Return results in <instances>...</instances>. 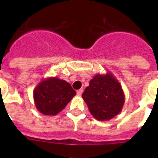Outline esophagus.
<instances>
[{
	"label": "esophagus",
	"instance_id": "obj_1",
	"mask_svg": "<svg viewBox=\"0 0 158 158\" xmlns=\"http://www.w3.org/2000/svg\"><path fill=\"white\" fill-rule=\"evenodd\" d=\"M77 95H79V96H80L81 95H82V92H83V89H79V90H77Z\"/></svg>",
	"mask_w": 158,
	"mask_h": 158
}]
</instances>
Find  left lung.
I'll return each mask as SVG.
<instances>
[{
  "instance_id": "8db88e82",
  "label": "left lung",
  "mask_w": 158,
  "mask_h": 158,
  "mask_svg": "<svg viewBox=\"0 0 158 158\" xmlns=\"http://www.w3.org/2000/svg\"><path fill=\"white\" fill-rule=\"evenodd\" d=\"M91 114L98 121H108L120 113L125 98L120 82L108 72L96 74L82 95Z\"/></svg>"
}]
</instances>
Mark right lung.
<instances>
[{"label":"right lung","instance_id":"right-lung-1","mask_svg":"<svg viewBox=\"0 0 158 158\" xmlns=\"http://www.w3.org/2000/svg\"><path fill=\"white\" fill-rule=\"evenodd\" d=\"M76 95L69 82L56 77L43 79L33 90L36 108L45 115L58 114Z\"/></svg>","mask_w":158,"mask_h":158}]
</instances>
